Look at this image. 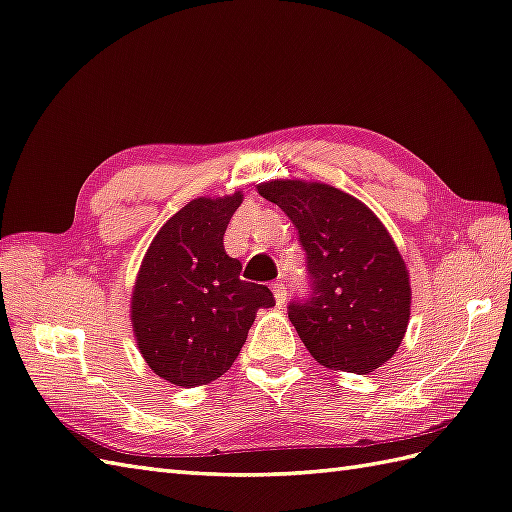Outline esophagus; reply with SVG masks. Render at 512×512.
I'll return each mask as SVG.
<instances>
[{"label":"esophagus","mask_w":512,"mask_h":512,"mask_svg":"<svg viewBox=\"0 0 512 512\" xmlns=\"http://www.w3.org/2000/svg\"><path fill=\"white\" fill-rule=\"evenodd\" d=\"M271 293H273V297H276V304H284V299H286V286H284L282 282L271 284Z\"/></svg>","instance_id":"1"}]
</instances>
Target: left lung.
Returning <instances> with one entry per match:
<instances>
[{
	"label": "left lung",
	"instance_id": "obj_1",
	"mask_svg": "<svg viewBox=\"0 0 512 512\" xmlns=\"http://www.w3.org/2000/svg\"><path fill=\"white\" fill-rule=\"evenodd\" d=\"M297 228L313 293L289 306L319 365L369 373L391 360L410 319V278L384 223L354 195L323 182L256 186Z\"/></svg>",
	"mask_w": 512,
	"mask_h": 512
}]
</instances>
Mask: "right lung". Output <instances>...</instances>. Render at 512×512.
Segmentation results:
<instances>
[{
	"mask_svg": "<svg viewBox=\"0 0 512 512\" xmlns=\"http://www.w3.org/2000/svg\"><path fill=\"white\" fill-rule=\"evenodd\" d=\"M243 191L197 197L149 243L134 282L130 317L136 345L158 378L202 386L239 356L258 308L273 293L241 280V263L223 249V234Z\"/></svg>",
	"mask_w": 512,
	"mask_h": 512,
	"instance_id": "1",
	"label": "right lung"
}]
</instances>
